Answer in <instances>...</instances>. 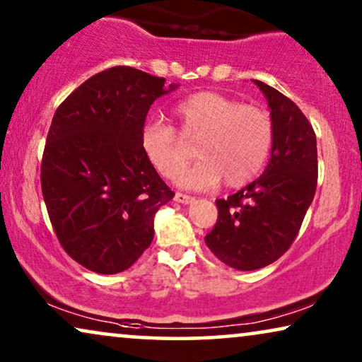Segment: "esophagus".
<instances>
[{"label": "esophagus", "mask_w": 362, "mask_h": 362, "mask_svg": "<svg viewBox=\"0 0 362 362\" xmlns=\"http://www.w3.org/2000/svg\"><path fill=\"white\" fill-rule=\"evenodd\" d=\"M175 199H176L177 202H181V204H191V202L194 201V197L187 196V194H182V192H176Z\"/></svg>", "instance_id": "esophagus-1"}]
</instances>
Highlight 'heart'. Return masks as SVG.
Listing matches in <instances>:
<instances>
[{
  "instance_id": "b5f03b06",
  "label": "heart",
  "mask_w": 362,
  "mask_h": 362,
  "mask_svg": "<svg viewBox=\"0 0 362 362\" xmlns=\"http://www.w3.org/2000/svg\"><path fill=\"white\" fill-rule=\"evenodd\" d=\"M181 135L196 141L201 158L182 171L191 153L175 128L165 122H148L140 143L146 160L163 177H175L186 189H207L221 180L239 187L254 180L264 168L274 145V123L265 110L216 92H199L175 108Z\"/></svg>"
}]
</instances>
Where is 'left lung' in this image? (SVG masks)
Segmentation results:
<instances>
[{"label": "left lung", "mask_w": 362, "mask_h": 362, "mask_svg": "<svg viewBox=\"0 0 362 362\" xmlns=\"http://www.w3.org/2000/svg\"><path fill=\"white\" fill-rule=\"evenodd\" d=\"M260 88L274 123V145L260 177L227 199H217V222L206 244L235 270L270 265L288 250L315 197L318 180L316 135L303 112L276 88Z\"/></svg>", "instance_id": "8db88e82"}]
</instances>
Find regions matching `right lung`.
<instances>
[{"instance_id":"obj_1","label":"right lung","mask_w":362,"mask_h":362,"mask_svg":"<svg viewBox=\"0 0 362 362\" xmlns=\"http://www.w3.org/2000/svg\"><path fill=\"white\" fill-rule=\"evenodd\" d=\"M165 82L112 67L54 113L41 165L44 202L64 250L97 274L130 269L151 244L158 209L175 196L140 143L151 103L177 88Z\"/></svg>"}]
</instances>
